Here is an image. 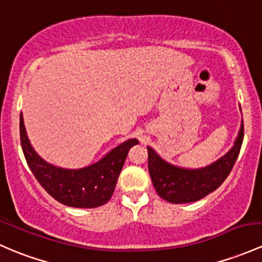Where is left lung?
Listing matches in <instances>:
<instances>
[{
  "label": "left lung",
  "mask_w": 262,
  "mask_h": 262,
  "mask_svg": "<svg viewBox=\"0 0 262 262\" xmlns=\"http://www.w3.org/2000/svg\"><path fill=\"white\" fill-rule=\"evenodd\" d=\"M242 140L244 122L232 148L213 163L201 168H183L170 164L152 147H147L148 169L158 196L170 203H189L210 194L230 174L240 153Z\"/></svg>",
  "instance_id": "8db88e82"
}]
</instances>
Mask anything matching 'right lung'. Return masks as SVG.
<instances>
[{"instance_id":"obj_1","label":"right lung","mask_w":262,"mask_h":262,"mask_svg":"<svg viewBox=\"0 0 262 262\" xmlns=\"http://www.w3.org/2000/svg\"><path fill=\"white\" fill-rule=\"evenodd\" d=\"M20 137L25 158L38 183L60 203L76 208H94L108 202L129 149L138 144L136 138L128 139L113 148L100 161L88 167L68 169L49 163L35 152L27 138L22 113Z\"/></svg>"}]
</instances>
